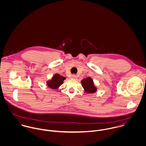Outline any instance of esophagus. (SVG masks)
Instances as JSON below:
<instances>
[{
	"label": "esophagus",
	"mask_w": 146,
	"mask_h": 146,
	"mask_svg": "<svg viewBox=\"0 0 146 146\" xmlns=\"http://www.w3.org/2000/svg\"><path fill=\"white\" fill-rule=\"evenodd\" d=\"M77 76L76 75H72V76H71V79H75V80H76V79H77Z\"/></svg>",
	"instance_id": "esophagus-1"
}]
</instances>
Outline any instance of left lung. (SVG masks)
<instances>
[{
    "label": "left lung",
    "mask_w": 146,
    "mask_h": 146,
    "mask_svg": "<svg viewBox=\"0 0 146 146\" xmlns=\"http://www.w3.org/2000/svg\"><path fill=\"white\" fill-rule=\"evenodd\" d=\"M81 83L86 93H93L97 92V88L94 85L93 80L90 77L84 79L81 81Z\"/></svg>",
    "instance_id": "obj_1"
}]
</instances>
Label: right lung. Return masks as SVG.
Segmentation results:
<instances>
[{
    "label": "right lung",
    "instance_id": "right-lung-1",
    "mask_svg": "<svg viewBox=\"0 0 146 146\" xmlns=\"http://www.w3.org/2000/svg\"><path fill=\"white\" fill-rule=\"evenodd\" d=\"M66 78L59 75L58 74H54L52 79L46 82V85L52 89H58V88L62 84Z\"/></svg>",
    "mask_w": 146,
    "mask_h": 146
}]
</instances>
